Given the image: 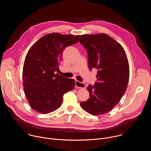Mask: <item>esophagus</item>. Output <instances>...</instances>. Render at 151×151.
I'll return each mask as SVG.
<instances>
[{"mask_svg":"<svg viewBox=\"0 0 151 151\" xmlns=\"http://www.w3.org/2000/svg\"><path fill=\"white\" fill-rule=\"evenodd\" d=\"M75 87L79 88H85V85L83 82H79L78 81H75Z\"/></svg>","mask_w":151,"mask_h":151,"instance_id":"obj_1","label":"esophagus"}]
</instances>
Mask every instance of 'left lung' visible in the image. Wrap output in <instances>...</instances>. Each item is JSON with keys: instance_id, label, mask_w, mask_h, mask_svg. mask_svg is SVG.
Instances as JSON below:
<instances>
[{"instance_id": "obj_1", "label": "left lung", "mask_w": 151, "mask_h": 151, "mask_svg": "<svg viewBox=\"0 0 151 151\" xmlns=\"http://www.w3.org/2000/svg\"><path fill=\"white\" fill-rule=\"evenodd\" d=\"M79 42L87 51L90 70L97 69V81L87 87L90 98L81 106L94 116L106 114L127 90L130 75L127 55L119 43L105 33L81 35Z\"/></svg>"}]
</instances>
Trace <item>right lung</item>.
<instances>
[{"mask_svg":"<svg viewBox=\"0 0 151 151\" xmlns=\"http://www.w3.org/2000/svg\"><path fill=\"white\" fill-rule=\"evenodd\" d=\"M79 35L58 33L42 36L29 50L23 69V88L27 101L37 112L47 114L61 106L63 95L73 90L75 80L58 75L63 50L75 44Z\"/></svg>","mask_w":151,"mask_h":151,"instance_id":"1","label":"right lung"}]
</instances>
